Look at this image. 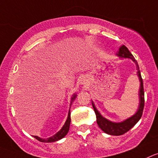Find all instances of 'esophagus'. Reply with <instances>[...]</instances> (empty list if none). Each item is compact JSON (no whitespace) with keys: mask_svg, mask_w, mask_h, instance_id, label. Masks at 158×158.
Returning a JSON list of instances; mask_svg holds the SVG:
<instances>
[{"mask_svg":"<svg viewBox=\"0 0 158 158\" xmlns=\"http://www.w3.org/2000/svg\"><path fill=\"white\" fill-rule=\"evenodd\" d=\"M81 84H82V85H84V86H86V84H87V82H86V78H85V77L82 78V80H81Z\"/></svg>","mask_w":158,"mask_h":158,"instance_id":"1","label":"esophagus"}]
</instances>
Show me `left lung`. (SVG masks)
<instances>
[{"mask_svg": "<svg viewBox=\"0 0 158 158\" xmlns=\"http://www.w3.org/2000/svg\"><path fill=\"white\" fill-rule=\"evenodd\" d=\"M117 54L118 57H128V58L132 59V61L135 63L136 64V69H137V74L139 76V82H140V87H139V106L137 112L135 113L134 115L130 117L129 118L126 119V120L123 121L122 122H112L110 121H108L107 119L104 118L102 115L99 113V111L97 110L95 105L94 103H92L93 107L95 111L96 117H97V123L100 128L104 131L105 133L109 134V135H121L122 134L127 132L129 129H132L137 122H139L140 118L142 117L143 111V107H144V89H143V79L141 77L140 71H139V65L138 63L135 61V59L131 54L130 51H129L125 45H122L120 48L119 51L117 52Z\"/></svg>", "mask_w": 158, "mask_h": 158, "instance_id": "1", "label": "left lung"}]
</instances>
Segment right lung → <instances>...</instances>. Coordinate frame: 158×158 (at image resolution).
I'll return each instance as SVG.
<instances>
[{
	"label": "right lung",
	"instance_id": "1",
	"mask_svg": "<svg viewBox=\"0 0 158 158\" xmlns=\"http://www.w3.org/2000/svg\"><path fill=\"white\" fill-rule=\"evenodd\" d=\"M76 97V94L73 95V97H72V101H71V104H72V101H74L75 98ZM70 122H71V114H70V110L69 111V115H68L67 120H66L65 123L63 126V127L61 128V129L59 132H57L55 135H54L53 136L50 137V138H48V139H41L40 137L36 136V135H33L34 138H36L37 140L40 141V142L43 143H51V142H55V141L59 140V139H62L63 137L67 135V133L69 132V126H70Z\"/></svg>",
	"mask_w": 158,
	"mask_h": 158
}]
</instances>
